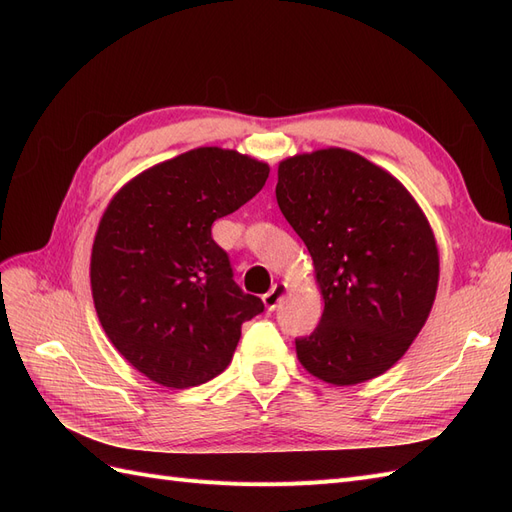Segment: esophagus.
Masks as SVG:
<instances>
[{"instance_id": "obj_1", "label": "esophagus", "mask_w": 512, "mask_h": 512, "mask_svg": "<svg viewBox=\"0 0 512 512\" xmlns=\"http://www.w3.org/2000/svg\"><path fill=\"white\" fill-rule=\"evenodd\" d=\"M286 292H288V286L286 284H275L265 297H262V303H265V307L267 309H275L277 305H280V301L286 297Z\"/></svg>"}]
</instances>
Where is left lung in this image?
<instances>
[{
    "label": "left lung",
    "mask_w": 512,
    "mask_h": 512,
    "mask_svg": "<svg viewBox=\"0 0 512 512\" xmlns=\"http://www.w3.org/2000/svg\"><path fill=\"white\" fill-rule=\"evenodd\" d=\"M277 205L314 260L324 312L299 363L361 384L406 354L436 301L438 245L414 196L359 153L327 147L277 166Z\"/></svg>",
    "instance_id": "left-lung-1"
}]
</instances>
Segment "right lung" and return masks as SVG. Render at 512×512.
<instances>
[{
	"instance_id": "add662e5",
	"label": "right lung",
	"mask_w": 512,
	"mask_h": 512,
	"mask_svg": "<svg viewBox=\"0 0 512 512\" xmlns=\"http://www.w3.org/2000/svg\"><path fill=\"white\" fill-rule=\"evenodd\" d=\"M269 164L198 147L130 179L91 247V294L104 333L151 382L205 384L228 367L241 324L265 305L245 294L211 226L254 198Z\"/></svg>"
}]
</instances>
